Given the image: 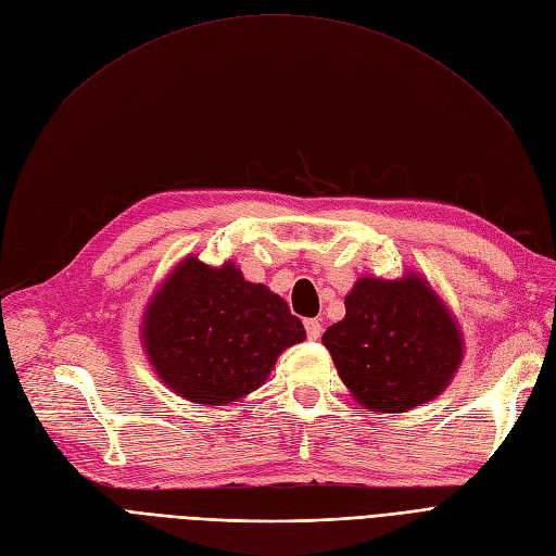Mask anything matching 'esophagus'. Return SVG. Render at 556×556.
I'll return each instance as SVG.
<instances>
[{
    "instance_id": "1",
    "label": "esophagus",
    "mask_w": 556,
    "mask_h": 556,
    "mask_svg": "<svg viewBox=\"0 0 556 556\" xmlns=\"http://www.w3.org/2000/svg\"><path fill=\"white\" fill-rule=\"evenodd\" d=\"M303 324H305V332H307L309 340H317V338L321 336V324H319V319H305Z\"/></svg>"
}]
</instances>
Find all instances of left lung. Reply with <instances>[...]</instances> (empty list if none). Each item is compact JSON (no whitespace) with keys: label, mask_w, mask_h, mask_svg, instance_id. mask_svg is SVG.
<instances>
[{"label":"left lung","mask_w":556,"mask_h":556,"mask_svg":"<svg viewBox=\"0 0 556 556\" xmlns=\"http://www.w3.org/2000/svg\"><path fill=\"white\" fill-rule=\"evenodd\" d=\"M346 315L324 332L340 379L371 410L402 413L431 402L463 358L460 330L429 282L361 278Z\"/></svg>","instance_id":"obj_1"}]
</instances>
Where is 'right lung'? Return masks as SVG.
Masks as SVG:
<instances>
[{
  "label": "right lung",
  "mask_w": 556,
  "mask_h": 556,
  "mask_svg": "<svg viewBox=\"0 0 556 556\" xmlns=\"http://www.w3.org/2000/svg\"><path fill=\"white\" fill-rule=\"evenodd\" d=\"M305 328L278 294L187 257L154 294L143 346L160 379L193 404L224 406L257 390Z\"/></svg>",
  "instance_id": "right-lung-1"
}]
</instances>
